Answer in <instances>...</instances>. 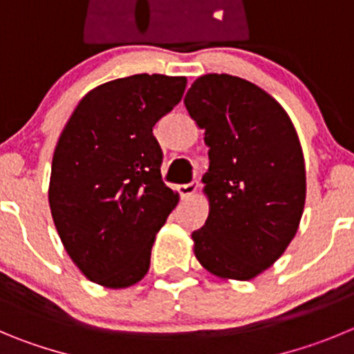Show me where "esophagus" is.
Returning a JSON list of instances; mask_svg holds the SVG:
<instances>
[{
	"label": "esophagus",
	"instance_id": "obj_1",
	"mask_svg": "<svg viewBox=\"0 0 354 354\" xmlns=\"http://www.w3.org/2000/svg\"><path fill=\"white\" fill-rule=\"evenodd\" d=\"M197 190V183H183V185H178V192H180L181 199H189V197H192L194 194H196Z\"/></svg>",
	"mask_w": 354,
	"mask_h": 354
}]
</instances>
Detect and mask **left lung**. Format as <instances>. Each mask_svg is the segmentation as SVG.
I'll return each mask as SVG.
<instances>
[{
	"mask_svg": "<svg viewBox=\"0 0 354 354\" xmlns=\"http://www.w3.org/2000/svg\"><path fill=\"white\" fill-rule=\"evenodd\" d=\"M183 102L209 148V213L192 232L194 254L213 275L250 280L284 254L300 225V139L279 102L241 77L203 75Z\"/></svg>",
	"mask_w": 354,
	"mask_h": 354,
	"instance_id": "obj_1",
	"label": "left lung"
}]
</instances>
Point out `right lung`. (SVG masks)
Wrapping results in <instances>:
<instances>
[{"instance_id":"add662e5","label":"right lung","mask_w":354,"mask_h":354,"mask_svg":"<svg viewBox=\"0 0 354 354\" xmlns=\"http://www.w3.org/2000/svg\"><path fill=\"white\" fill-rule=\"evenodd\" d=\"M185 77L138 74L97 86L63 129L50 167L49 206L75 266L106 288L148 273L155 234L176 208L162 181L155 123L173 111Z\"/></svg>"}]
</instances>
